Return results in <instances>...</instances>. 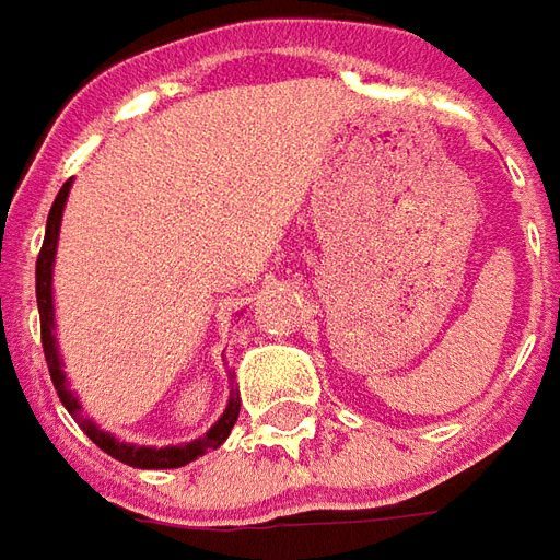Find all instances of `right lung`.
Here are the masks:
<instances>
[{"label":"right lung","instance_id":"right-lung-1","mask_svg":"<svg viewBox=\"0 0 560 560\" xmlns=\"http://www.w3.org/2000/svg\"><path fill=\"white\" fill-rule=\"evenodd\" d=\"M71 182H65L56 202L50 208V218H47V232H44V247L38 253V265H35V295H38V313H40V342H44V358H47V366H50V378L56 385V394L62 399V406L68 409L80 430L92 439V442L101 447L104 453H109L113 459L125 465H133V468H182V465L194 463L199 456H206L208 451H218L220 444L230 439L232 427L238 420L241 411V394L238 387H230V399H226V409L218 418V423L199 435L194 442L185 444H166V447H149V444H130L118 442L116 435H109L97 427L95 420L85 418L80 399L68 387V375L62 370V354H59V342H56V307H52V265H56V247H59V230H62V211L65 202H68V194H71ZM232 375V373H230Z\"/></svg>","mask_w":560,"mask_h":560}]
</instances>
